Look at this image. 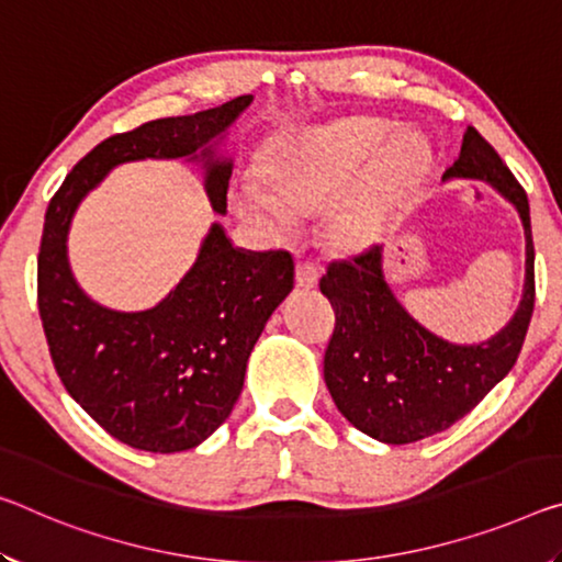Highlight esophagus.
<instances>
[{
	"label": "esophagus",
	"instance_id": "1",
	"mask_svg": "<svg viewBox=\"0 0 562 562\" xmlns=\"http://www.w3.org/2000/svg\"><path fill=\"white\" fill-rule=\"evenodd\" d=\"M295 280H297V288L302 290H313L317 280H319V272L313 262H297V270H295Z\"/></svg>",
	"mask_w": 562,
	"mask_h": 562
}]
</instances>
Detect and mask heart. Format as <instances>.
<instances>
[{
  "label": "heart",
  "instance_id": "b5f03b06",
  "mask_svg": "<svg viewBox=\"0 0 562 562\" xmlns=\"http://www.w3.org/2000/svg\"><path fill=\"white\" fill-rule=\"evenodd\" d=\"M385 120H345L297 132L267 165V184L239 187V210L272 235L295 227V212L317 210L335 200L353 175L366 172L335 204L329 227L337 243L364 245L390 217L397 194L423 175L430 145L420 132H397Z\"/></svg>",
  "mask_w": 562,
  "mask_h": 562
}]
</instances>
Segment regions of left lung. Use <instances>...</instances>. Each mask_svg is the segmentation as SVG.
<instances>
[{"mask_svg": "<svg viewBox=\"0 0 562 562\" xmlns=\"http://www.w3.org/2000/svg\"><path fill=\"white\" fill-rule=\"evenodd\" d=\"M450 180L490 184L522 222V297L501 333L460 345L417 323L385 280L382 245L333 262L319 280L337 317L325 385L347 423L387 445L430 438L465 417L513 370L536 305L528 194L473 127L465 130L460 157L442 172V182Z\"/></svg>", "mask_w": 562, "mask_h": 562, "instance_id": "left-lung-1", "label": "left lung"}]
</instances>
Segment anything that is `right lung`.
<instances>
[{
    "instance_id": "1",
    "label": "right lung",
    "mask_w": 562,
    "mask_h": 562,
    "mask_svg": "<svg viewBox=\"0 0 562 562\" xmlns=\"http://www.w3.org/2000/svg\"><path fill=\"white\" fill-rule=\"evenodd\" d=\"M252 100L243 94L104 139L67 175L44 217L37 297L52 362L75 403L130 448L162 456L192 450L227 420L249 352L295 288V260L284 249L235 247L212 222L198 260L169 295L149 310L122 313L79 288L67 252L69 225L114 167L139 159L200 165L212 210L227 215L235 162L225 139Z\"/></svg>"
}]
</instances>
